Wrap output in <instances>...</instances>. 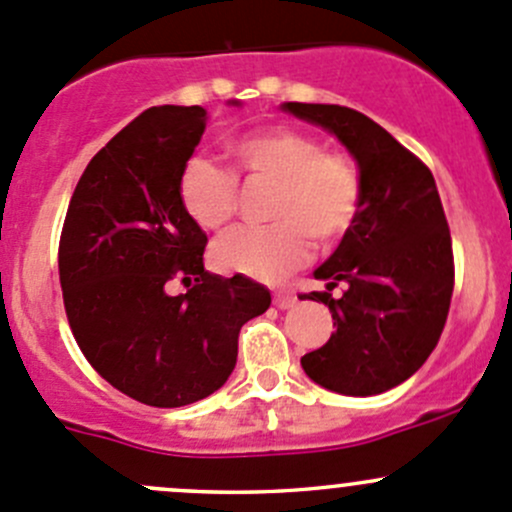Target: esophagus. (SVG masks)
<instances>
[{
	"mask_svg": "<svg viewBox=\"0 0 512 512\" xmlns=\"http://www.w3.org/2000/svg\"><path fill=\"white\" fill-rule=\"evenodd\" d=\"M275 304L280 309H289V307H294V304H297V294H292V292H277L275 294Z\"/></svg>",
	"mask_w": 512,
	"mask_h": 512,
	"instance_id": "1",
	"label": "esophagus"
}]
</instances>
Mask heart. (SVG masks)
<instances>
[{"mask_svg": "<svg viewBox=\"0 0 512 512\" xmlns=\"http://www.w3.org/2000/svg\"><path fill=\"white\" fill-rule=\"evenodd\" d=\"M232 158L245 173L265 175L280 185L272 220L262 227H237L213 247L218 270L277 282L309 257V235L332 245L359 215L361 180L347 158L324 153L322 141L294 128H265L230 143ZM180 203L205 230L230 223L237 180L210 158H190L180 170Z\"/></svg>", "mask_w": 512, "mask_h": 512, "instance_id": "obj_1", "label": "heart"}]
</instances>
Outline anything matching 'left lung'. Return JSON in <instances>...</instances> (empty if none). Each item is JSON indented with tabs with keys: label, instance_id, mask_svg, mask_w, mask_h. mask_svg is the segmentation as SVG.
<instances>
[{
	"label": "left lung",
	"instance_id": "obj_1",
	"mask_svg": "<svg viewBox=\"0 0 512 512\" xmlns=\"http://www.w3.org/2000/svg\"><path fill=\"white\" fill-rule=\"evenodd\" d=\"M282 111L337 136L361 180L354 225L314 270L329 292L302 297L327 304L337 332L302 356V369L337 394H384L421 369L451 307V232L436 180L389 131L354 108L287 101ZM337 284L345 294L334 300Z\"/></svg>",
	"mask_w": 512,
	"mask_h": 512
}]
</instances>
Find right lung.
<instances>
[{
  "label": "right lung",
  "instance_id": "obj_1",
  "mask_svg": "<svg viewBox=\"0 0 512 512\" xmlns=\"http://www.w3.org/2000/svg\"><path fill=\"white\" fill-rule=\"evenodd\" d=\"M205 126L203 106L143 111L86 165L59 242L81 352L108 384L158 409L218 391L235 369L240 327L272 302L250 277L203 265L208 235L185 213L178 180ZM173 276L188 293L167 294Z\"/></svg>",
  "mask_w": 512,
  "mask_h": 512
}]
</instances>
